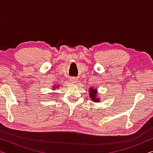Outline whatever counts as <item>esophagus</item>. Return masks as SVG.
<instances>
[{
    "label": "esophagus",
    "instance_id": "esophagus-1",
    "mask_svg": "<svg viewBox=\"0 0 153 153\" xmlns=\"http://www.w3.org/2000/svg\"><path fill=\"white\" fill-rule=\"evenodd\" d=\"M70 82L71 83H76L77 82V79H76V78H75V77H71Z\"/></svg>",
    "mask_w": 153,
    "mask_h": 153
}]
</instances>
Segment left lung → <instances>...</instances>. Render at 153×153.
Listing matches in <instances>:
<instances>
[{
  "label": "left lung",
  "mask_w": 153,
  "mask_h": 153,
  "mask_svg": "<svg viewBox=\"0 0 153 153\" xmlns=\"http://www.w3.org/2000/svg\"><path fill=\"white\" fill-rule=\"evenodd\" d=\"M90 98H92V100H93V101H98V98H97V89H94L93 88H92L90 89Z\"/></svg>",
  "instance_id": "1"
}]
</instances>
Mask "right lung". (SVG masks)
Listing matches in <instances>:
<instances>
[{"mask_svg": "<svg viewBox=\"0 0 153 153\" xmlns=\"http://www.w3.org/2000/svg\"><path fill=\"white\" fill-rule=\"evenodd\" d=\"M57 87H58V86H57Z\"/></svg>", "mask_w": 153, "mask_h": 153, "instance_id": "add662e5", "label": "right lung"}]
</instances>
